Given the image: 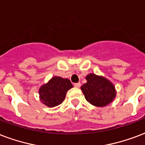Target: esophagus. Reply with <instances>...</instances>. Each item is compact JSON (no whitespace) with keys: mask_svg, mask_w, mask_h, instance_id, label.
Segmentation results:
<instances>
[{"mask_svg":"<svg viewBox=\"0 0 145 145\" xmlns=\"http://www.w3.org/2000/svg\"><path fill=\"white\" fill-rule=\"evenodd\" d=\"M74 87H77V88H79L80 87V83H76V84H74Z\"/></svg>","mask_w":145,"mask_h":145,"instance_id":"esophagus-1","label":"esophagus"}]
</instances>
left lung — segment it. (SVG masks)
Segmentation results:
<instances>
[{
  "label": "left lung",
  "mask_w": 145,
  "mask_h": 145,
  "mask_svg": "<svg viewBox=\"0 0 145 145\" xmlns=\"http://www.w3.org/2000/svg\"><path fill=\"white\" fill-rule=\"evenodd\" d=\"M87 83L80 89L87 102L95 106L103 107L109 105L116 95L115 86L102 76L90 74L86 77Z\"/></svg>",
  "instance_id": "left-lung-1"
}]
</instances>
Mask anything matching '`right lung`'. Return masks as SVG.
Returning a JSON list of instances; mask_svg holds the SVG:
<instances>
[{
    "instance_id": "1",
    "label": "right lung",
    "mask_w": 145,
    "mask_h": 145,
    "mask_svg": "<svg viewBox=\"0 0 145 145\" xmlns=\"http://www.w3.org/2000/svg\"><path fill=\"white\" fill-rule=\"evenodd\" d=\"M70 80L61 77H53L47 84L39 88L41 102L48 107L58 106L64 101L67 91L72 88Z\"/></svg>"
}]
</instances>
